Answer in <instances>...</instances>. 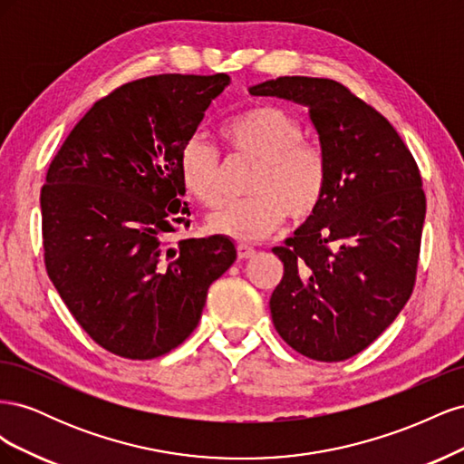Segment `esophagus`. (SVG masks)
I'll list each match as a JSON object with an SVG mask.
<instances>
[{
    "mask_svg": "<svg viewBox=\"0 0 464 464\" xmlns=\"http://www.w3.org/2000/svg\"><path fill=\"white\" fill-rule=\"evenodd\" d=\"M236 249H237V257H240V259H249V257L256 256V249L247 246V244H237Z\"/></svg>",
    "mask_w": 464,
    "mask_h": 464,
    "instance_id": "34e87169",
    "label": "esophagus"
}]
</instances>
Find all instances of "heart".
Here are the masks:
<instances>
[{"mask_svg":"<svg viewBox=\"0 0 464 464\" xmlns=\"http://www.w3.org/2000/svg\"><path fill=\"white\" fill-rule=\"evenodd\" d=\"M224 143L240 157L259 162L246 201L222 203L207 218V228L240 242H257L273 234L290 215L312 217L327 186V162L321 149L304 141L302 123L283 108L259 104L222 125ZM178 174L184 189L205 207L220 199V159L201 133L179 149Z\"/></svg>","mask_w":464,"mask_h":464,"instance_id":"1","label":"heart"}]
</instances>
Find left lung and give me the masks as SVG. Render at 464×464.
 I'll return each mask as SVG.
<instances>
[{"label": "left lung", "instance_id": "1", "mask_svg": "<svg viewBox=\"0 0 464 464\" xmlns=\"http://www.w3.org/2000/svg\"><path fill=\"white\" fill-rule=\"evenodd\" d=\"M249 92L305 106L327 162L321 205L273 247L285 263L269 302L275 329L307 358L346 360L411 298L426 217L422 178L395 128L341 82L278 77Z\"/></svg>", "mask_w": 464, "mask_h": 464}]
</instances>
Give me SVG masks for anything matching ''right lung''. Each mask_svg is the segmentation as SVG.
Returning a JSON list of instances; mask_svg holds the SVG:
<instances>
[{
    "label": "right lung",
    "instance_id": "obj_1",
    "mask_svg": "<svg viewBox=\"0 0 464 464\" xmlns=\"http://www.w3.org/2000/svg\"><path fill=\"white\" fill-rule=\"evenodd\" d=\"M227 73L154 75L101 98L52 160L40 193L48 276L67 310L108 353L152 360L198 327L208 286L230 269L227 236H162L189 215L179 149Z\"/></svg>",
    "mask_w": 464,
    "mask_h": 464
}]
</instances>
